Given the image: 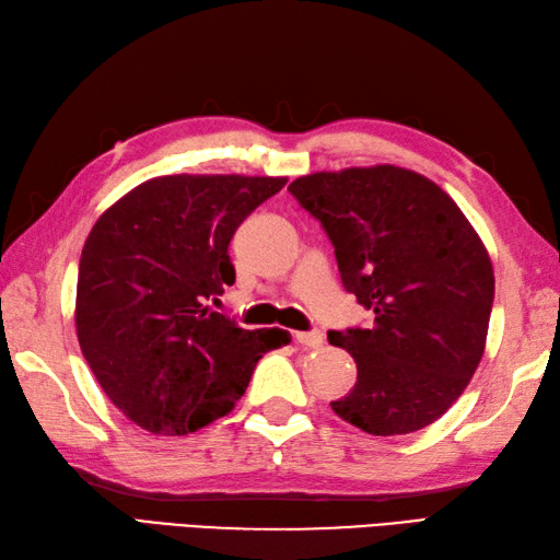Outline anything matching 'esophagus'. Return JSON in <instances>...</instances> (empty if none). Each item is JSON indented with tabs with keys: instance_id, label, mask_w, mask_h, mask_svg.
<instances>
[{
	"instance_id": "1",
	"label": "esophagus",
	"mask_w": 560,
	"mask_h": 560,
	"mask_svg": "<svg viewBox=\"0 0 560 560\" xmlns=\"http://www.w3.org/2000/svg\"><path fill=\"white\" fill-rule=\"evenodd\" d=\"M294 339H296V345H302L304 349H320V347H323V342H325L323 332H318V330H311V332H296V335H294Z\"/></svg>"
}]
</instances>
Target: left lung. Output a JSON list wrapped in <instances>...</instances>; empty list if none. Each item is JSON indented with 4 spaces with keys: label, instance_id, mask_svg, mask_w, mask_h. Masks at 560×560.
Returning <instances> with one entry per match:
<instances>
[{
    "label": "left lung",
    "instance_id": "obj_1",
    "mask_svg": "<svg viewBox=\"0 0 560 560\" xmlns=\"http://www.w3.org/2000/svg\"><path fill=\"white\" fill-rule=\"evenodd\" d=\"M330 237L345 290L373 325L330 330L357 361L332 411L368 434L422 430L468 387L485 353L494 270L440 185L399 166L302 175L288 187Z\"/></svg>",
    "mask_w": 560,
    "mask_h": 560
}]
</instances>
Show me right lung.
I'll use <instances>...</instances> for the list:
<instances>
[{
  "label": "right lung",
  "mask_w": 560,
  "mask_h": 560,
  "mask_svg": "<svg viewBox=\"0 0 560 560\" xmlns=\"http://www.w3.org/2000/svg\"><path fill=\"white\" fill-rule=\"evenodd\" d=\"M288 177L163 175L106 209L78 266L75 330L94 377L154 434L197 432L235 408L280 327L244 330L203 302L235 282L230 240Z\"/></svg>",
  "instance_id": "right-lung-1"
}]
</instances>
